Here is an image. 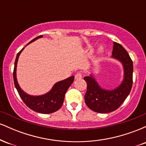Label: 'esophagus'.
Wrapping results in <instances>:
<instances>
[{
  "label": "esophagus",
  "instance_id": "esophagus-1",
  "mask_svg": "<svg viewBox=\"0 0 146 146\" xmlns=\"http://www.w3.org/2000/svg\"><path fill=\"white\" fill-rule=\"evenodd\" d=\"M82 75L80 72H78L75 75V78L76 80H80V79H82Z\"/></svg>",
  "mask_w": 146,
  "mask_h": 146
}]
</instances>
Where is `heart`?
<instances>
[{
    "mask_svg": "<svg viewBox=\"0 0 146 146\" xmlns=\"http://www.w3.org/2000/svg\"><path fill=\"white\" fill-rule=\"evenodd\" d=\"M99 51H100V52L103 51V48H102V46H101V47H100V48H99Z\"/></svg>",
    "mask_w": 146,
    "mask_h": 146,
    "instance_id": "heart-1",
    "label": "heart"
}]
</instances>
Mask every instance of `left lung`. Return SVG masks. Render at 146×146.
Returning a JSON list of instances; mask_svg holds the SVG:
<instances>
[{"mask_svg": "<svg viewBox=\"0 0 146 146\" xmlns=\"http://www.w3.org/2000/svg\"><path fill=\"white\" fill-rule=\"evenodd\" d=\"M112 58L120 61L123 65L124 75L121 84L115 89L102 88L92 75L84 78L87 83L85 103L93 111L108 113L117 110L128 96L132 86L133 63L130 56L121 44L113 43Z\"/></svg>", "mask_w": 146, "mask_h": 146, "instance_id": "left-lung-1", "label": "left lung"}]
</instances>
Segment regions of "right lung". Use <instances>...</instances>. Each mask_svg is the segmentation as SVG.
<instances>
[{
  "mask_svg": "<svg viewBox=\"0 0 146 146\" xmlns=\"http://www.w3.org/2000/svg\"><path fill=\"white\" fill-rule=\"evenodd\" d=\"M42 36H38L31 42H29L28 44L32 42L38 38H42ZM23 49L24 48H22L21 51L18 52L17 56H16L14 63V73H13L15 87L18 90V94L25 104L33 111L42 114L54 113L59 110L62 106L65 93L72 84V83L73 82L74 76H71L70 78L65 79L62 81H60L56 83L53 88H51V90L44 95H40V96H33V95L27 94L25 92L21 89L17 82V79H16V66H17L18 60L20 54Z\"/></svg>",
  "mask_w": 146,
  "mask_h": 146,
  "instance_id": "right-lung-1",
  "label": "right lung"
}]
</instances>
